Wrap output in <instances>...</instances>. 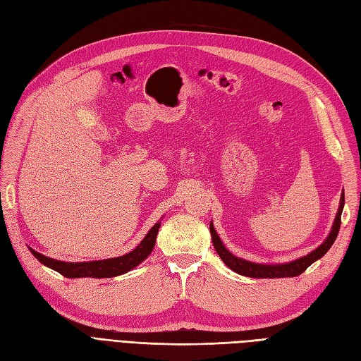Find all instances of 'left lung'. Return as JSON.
<instances>
[{"label":"left lung","instance_id":"1","mask_svg":"<svg viewBox=\"0 0 361 361\" xmlns=\"http://www.w3.org/2000/svg\"><path fill=\"white\" fill-rule=\"evenodd\" d=\"M343 204H345V194L342 192L341 195V204H338V211L336 214L334 218V223L331 227V232L330 235L326 236L325 241L316 248L313 250L312 253H309L307 256H302L297 260H292L288 262V264H279V265H264V264H255V262H250L241 257H236L235 255H232L231 251H228L223 243L220 236L215 232L214 224H209L211 228V236H212V243L214 247L216 250L218 256L221 257V260L224 264L231 268L232 271L238 272V274L245 276V277H253V279H281V277H297L300 276L301 272H304L307 269L313 262H316L318 259H321L326 251H329L333 245V243L336 241L337 233H338V228H341V216H342V211H343Z\"/></svg>","mask_w":361,"mask_h":361}]
</instances>
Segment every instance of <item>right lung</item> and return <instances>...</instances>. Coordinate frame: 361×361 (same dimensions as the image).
<instances>
[{
	"instance_id": "obj_1",
	"label": "right lung",
	"mask_w": 361,
	"mask_h": 361,
	"mask_svg": "<svg viewBox=\"0 0 361 361\" xmlns=\"http://www.w3.org/2000/svg\"><path fill=\"white\" fill-rule=\"evenodd\" d=\"M161 227V221H158L154 227L150 228L147 235L145 236L133 251L128 255L113 257V259H104V260H93V262H61L57 259H51L37 253L36 250L30 248L40 264L45 267L60 272L61 276L68 279H80V277H94V279H108L122 276L125 272L134 269L141 262L147 259L152 253V250L157 243V235Z\"/></svg>"
}]
</instances>
